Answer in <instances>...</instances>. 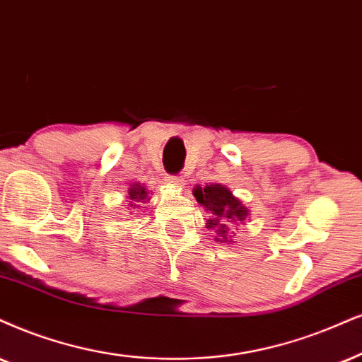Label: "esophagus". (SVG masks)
<instances>
[{"instance_id":"obj_1","label":"esophagus","mask_w":362,"mask_h":362,"mask_svg":"<svg viewBox=\"0 0 362 362\" xmlns=\"http://www.w3.org/2000/svg\"><path fill=\"white\" fill-rule=\"evenodd\" d=\"M165 180H167V184L175 185V187L184 185V177H180V175H168Z\"/></svg>"}]
</instances>
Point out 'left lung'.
Instances as JSON below:
<instances>
[{"mask_svg": "<svg viewBox=\"0 0 362 362\" xmlns=\"http://www.w3.org/2000/svg\"><path fill=\"white\" fill-rule=\"evenodd\" d=\"M194 195L197 202L204 205L212 214V217L207 221V228H212L218 235L223 237V242H227L228 239L226 235L230 230V227L237 222H244L247 215H249V210L242 205L240 200H237L232 195V192L227 187L217 184L207 185L204 189L197 187Z\"/></svg>", "mask_w": 362, "mask_h": 362, "instance_id": "1", "label": "left lung"}]
</instances>
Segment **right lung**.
<instances>
[{"label": "right lung", "instance_id": "1", "mask_svg": "<svg viewBox=\"0 0 362 362\" xmlns=\"http://www.w3.org/2000/svg\"><path fill=\"white\" fill-rule=\"evenodd\" d=\"M128 197H130V205L134 209H140L141 205L139 202H145L147 200V190H145V187L141 185H134L130 189V192H128ZM136 202V204L134 202ZM136 205L134 206L133 204ZM132 214H134V210H132Z\"/></svg>", "mask_w": 362, "mask_h": 362}]
</instances>
